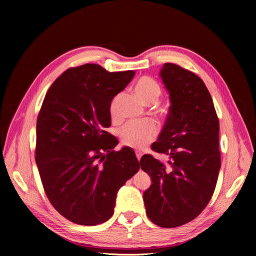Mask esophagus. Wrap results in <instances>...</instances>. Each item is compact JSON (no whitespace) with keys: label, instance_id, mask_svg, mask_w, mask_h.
<instances>
[{"label":"esophagus","instance_id":"34e87169","mask_svg":"<svg viewBox=\"0 0 256 256\" xmlns=\"http://www.w3.org/2000/svg\"><path fill=\"white\" fill-rule=\"evenodd\" d=\"M136 158H138V160L140 161V159H141V157H142V154H142L141 152H136Z\"/></svg>","mask_w":256,"mask_h":256}]
</instances>
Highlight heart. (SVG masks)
I'll list each match as a JSON object with an SVG mask.
<instances>
[{
    "instance_id": "1",
    "label": "heart",
    "mask_w": 256,
    "mask_h": 256,
    "mask_svg": "<svg viewBox=\"0 0 256 256\" xmlns=\"http://www.w3.org/2000/svg\"><path fill=\"white\" fill-rule=\"evenodd\" d=\"M138 98L145 104H150L157 102L161 95V86L159 83L150 76H142L136 83L134 86ZM120 95L115 96L110 104V114L112 118H118ZM158 129L156 124L152 120L141 122H128L122 127L120 132V141L124 145L132 148H142L156 138Z\"/></svg>"
}]
</instances>
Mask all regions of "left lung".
Here are the masks:
<instances>
[{
  "label": "left lung",
  "instance_id": "left-lung-1",
  "mask_svg": "<svg viewBox=\"0 0 256 256\" xmlns=\"http://www.w3.org/2000/svg\"><path fill=\"white\" fill-rule=\"evenodd\" d=\"M160 76L170 94L168 115L152 150L168 164L144 154L141 168L152 178L143 200L150 220L177 228L196 219L210 200L221 168L219 118L203 80L166 63Z\"/></svg>",
  "mask_w": 256,
  "mask_h": 256
}]
</instances>
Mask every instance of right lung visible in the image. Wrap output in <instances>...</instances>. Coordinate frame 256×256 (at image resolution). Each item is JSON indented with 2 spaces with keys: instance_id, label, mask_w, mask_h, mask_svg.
Here are the masks:
<instances>
[{
  "instance_id": "obj_1",
  "label": "right lung",
  "mask_w": 256,
  "mask_h": 256,
  "mask_svg": "<svg viewBox=\"0 0 256 256\" xmlns=\"http://www.w3.org/2000/svg\"><path fill=\"white\" fill-rule=\"evenodd\" d=\"M134 70L109 72L97 64L72 67L53 82L37 118L35 160L46 196L69 221L109 220L118 191L140 168L131 147L115 152L110 104Z\"/></svg>"
}]
</instances>
